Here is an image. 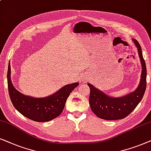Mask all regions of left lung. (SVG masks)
I'll use <instances>...</instances> for the list:
<instances>
[{
    "mask_svg": "<svg viewBox=\"0 0 151 151\" xmlns=\"http://www.w3.org/2000/svg\"><path fill=\"white\" fill-rule=\"evenodd\" d=\"M132 41L137 48L142 70L141 79L133 92L120 97H112L101 90L88 83L90 89L89 103L92 111L98 117L106 120L122 119L127 116L141 101L146 88V66L142 55V47L136 39Z\"/></svg>",
    "mask_w": 151,
    "mask_h": 151,
    "instance_id": "obj_1",
    "label": "left lung"
}]
</instances>
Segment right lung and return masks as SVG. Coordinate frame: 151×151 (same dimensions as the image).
<instances>
[{"mask_svg": "<svg viewBox=\"0 0 151 151\" xmlns=\"http://www.w3.org/2000/svg\"><path fill=\"white\" fill-rule=\"evenodd\" d=\"M7 84L10 99L14 108L25 117L38 122H49L60 115L70 94L79 85L78 82L67 84L50 96L32 97L20 92L13 86L9 65L7 70Z\"/></svg>", "mask_w": 151, "mask_h": 151, "instance_id": "right-lung-1", "label": "right lung"}]
</instances>
